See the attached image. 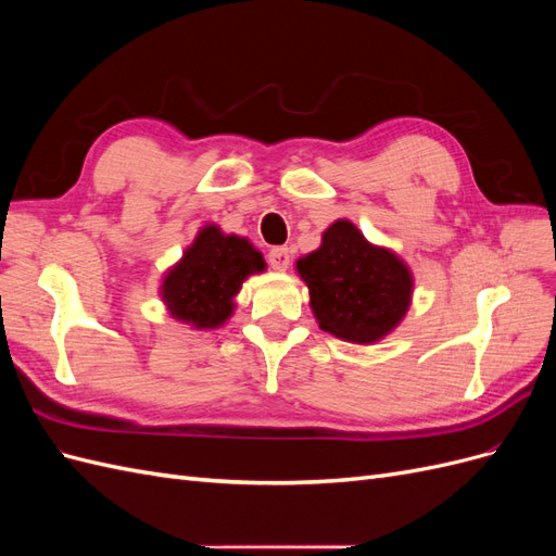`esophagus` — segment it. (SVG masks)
<instances>
[{"mask_svg": "<svg viewBox=\"0 0 556 556\" xmlns=\"http://www.w3.org/2000/svg\"><path fill=\"white\" fill-rule=\"evenodd\" d=\"M268 264H271L276 271H288L290 250L288 248H274L271 252H268Z\"/></svg>", "mask_w": 556, "mask_h": 556, "instance_id": "1", "label": "esophagus"}]
</instances>
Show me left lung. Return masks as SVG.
<instances>
[{"label": "left lung", "instance_id": "1", "mask_svg": "<svg viewBox=\"0 0 556 556\" xmlns=\"http://www.w3.org/2000/svg\"><path fill=\"white\" fill-rule=\"evenodd\" d=\"M323 331L348 343L384 339L406 315L413 274L392 250L368 243L350 220H336L323 245L296 262Z\"/></svg>", "mask_w": 556, "mask_h": 556}]
</instances>
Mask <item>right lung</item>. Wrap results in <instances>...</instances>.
<instances>
[{
	"instance_id": "right-lung-1",
	"label": "right lung",
	"mask_w": 556,
	"mask_h": 556,
	"mask_svg": "<svg viewBox=\"0 0 556 556\" xmlns=\"http://www.w3.org/2000/svg\"><path fill=\"white\" fill-rule=\"evenodd\" d=\"M266 268L262 252L237 233L217 225L199 229L194 243L182 252L162 280V301L174 319L194 329L223 327L233 313V296L248 276Z\"/></svg>"
}]
</instances>
